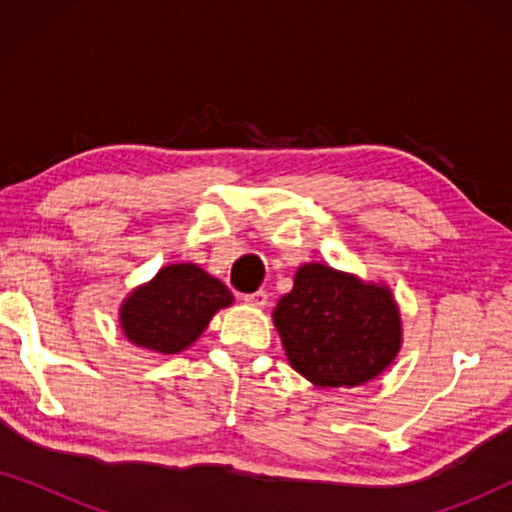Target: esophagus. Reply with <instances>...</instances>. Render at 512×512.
<instances>
[{
	"label": "esophagus",
	"mask_w": 512,
	"mask_h": 512,
	"mask_svg": "<svg viewBox=\"0 0 512 512\" xmlns=\"http://www.w3.org/2000/svg\"><path fill=\"white\" fill-rule=\"evenodd\" d=\"M244 303H249V305H254V307H265L268 305V291H254V293H247V296H244Z\"/></svg>",
	"instance_id": "1"
}]
</instances>
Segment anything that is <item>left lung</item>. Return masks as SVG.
<instances>
[{
  "label": "left lung",
  "mask_w": 512,
  "mask_h": 512,
  "mask_svg": "<svg viewBox=\"0 0 512 512\" xmlns=\"http://www.w3.org/2000/svg\"><path fill=\"white\" fill-rule=\"evenodd\" d=\"M272 319L291 366L317 387L373 380L401 347L391 293L319 263L296 272L293 291L279 298Z\"/></svg>",
  "instance_id": "obj_1"
}]
</instances>
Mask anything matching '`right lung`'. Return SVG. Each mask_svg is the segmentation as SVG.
Masks as SVG:
<instances>
[{
  "mask_svg": "<svg viewBox=\"0 0 512 512\" xmlns=\"http://www.w3.org/2000/svg\"><path fill=\"white\" fill-rule=\"evenodd\" d=\"M233 303L219 279L198 265H170L121 307V324L130 342L156 354H177L200 338L212 314Z\"/></svg>",
  "mask_w": 512,
  "mask_h": 512,
  "instance_id": "1",
  "label": "right lung"
}]
</instances>
